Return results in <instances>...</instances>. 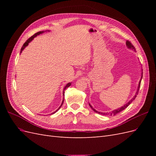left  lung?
Returning <instances> with one entry per match:
<instances>
[{"label": "left lung", "instance_id": "8db88e82", "mask_svg": "<svg viewBox=\"0 0 156 156\" xmlns=\"http://www.w3.org/2000/svg\"><path fill=\"white\" fill-rule=\"evenodd\" d=\"M126 45H127V47L128 48H129V49H134V50H135V48H134V46L132 45V44L131 43V42L129 41H128V40H127L126 41ZM143 78V75H142V77H141V79ZM140 82H141V79H140V81H139V87H138V89H137V90H136V95L131 99V100L127 103H126V105H124L123 107H120V108H118V109H116V110H115V111H113L112 112H109V113H108V112H106V113H105V112H98V111H97L96 109H94V108L89 104V105H90V107L91 108H92V109L94 111V112H97V113H99V114H101V115H110L111 116H114V115H116V114H118V113H119L120 112H121V111H122L123 110H124L126 108H127V107H128L129 105V104H131V103L135 99V98L136 97V95H137L138 94V92H139V88H140Z\"/></svg>", "mask_w": 156, "mask_h": 156}]
</instances>
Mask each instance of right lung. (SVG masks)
I'll list each match as a JSON object with an SVG mask.
<instances>
[{
  "mask_svg": "<svg viewBox=\"0 0 156 156\" xmlns=\"http://www.w3.org/2000/svg\"><path fill=\"white\" fill-rule=\"evenodd\" d=\"M44 31H40V32H37V33H36V34H34V35H33V36H32L30 37H29V39H28L25 42V44H23V46H22V48H21V52H22V51L23 50V49H25V47L26 46H27L28 45V44H29V42L30 41H32L33 39H34V37L36 36H37V35H39V34H42V33H44ZM71 85V83H68L67 84H66V86L65 87H64V91H63V93H64V94H63V95H64V90H66V88H67L68 87H69V86ZM63 102H64V101H62V104H61V105L60 106V107L58 108V109L57 110H56V111H55L54 112H53V113H51V115H53V114H54V113H55L56 111H57L58 109H60V108L61 107V106H62V104H63Z\"/></svg>",
  "mask_w": 156,
  "mask_h": 156,
  "instance_id": "obj_1",
  "label": "right lung"
}]
</instances>
